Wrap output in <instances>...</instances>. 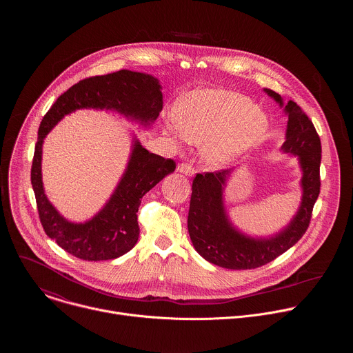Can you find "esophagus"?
<instances>
[{"mask_svg": "<svg viewBox=\"0 0 353 353\" xmlns=\"http://www.w3.org/2000/svg\"><path fill=\"white\" fill-rule=\"evenodd\" d=\"M176 170H178V172H182V174H185V175H194V172H196V170H194V167H192L190 164H188V163H179L178 164V167H176Z\"/></svg>", "mask_w": 353, "mask_h": 353, "instance_id": "1", "label": "esophagus"}]
</instances>
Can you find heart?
Listing matches in <instances>:
<instances>
[{"mask_svg": "<svg viewBox=\"0 0 353 353\" xmlns=\"http://www.w3.org/2000/svg\"><path fill=\"white\" fill-rule=\"evenodd\" d=\"M268 117L249 98L225 90L203 88L186 94L176 105V119L164 125L175 143L203 147V157L221 165L248 151L266 132Z\"/></svg>", "mask_w": 353, "mask_h": 353, "instance_id": "b5f03b06", "label": "heart"}]
</instances>
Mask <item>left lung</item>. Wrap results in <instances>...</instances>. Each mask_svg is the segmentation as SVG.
Returning <instances> with one entry per match:
<instances>
[{"label": "left lung", "instance_id": "8db88e82", "mask_svg": "<svg viewBox=\"0 0 353 353\" xmlns=\"http://www.w3.org/2000/svg\"><path fill=\"white\" fill-rule=\"evenodd\" d=\"M265 91L283 104L279 94L272 90ZM285 112L288 128L283 150L299 156L303 200L291 224L279 235L252 239L231 225L223 205V186L230 170L197 174L193 179L188 216L189 235L199 254L217 266L235 270L261 268L291 249L310 225L312 208L321 190V139L312 121L295 101H288Z\"/></svg>", "mask_w": 353, "mask_h": 353}]
</instances>
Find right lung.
<instances>
[{"label": "right lung", "mask_w": 353, "mask_h": 353, "mask_svg": "<svg viewBox=\"0 0 353 353\" xmlns=\"http://www.w3.org/2000/svg\"><path fill=\"white\" fill-rule=\"evenodd\" d=\"M77 108H112L141 123H150L163 108L160 84L150 74L126 69L84 79L54 101L38 130L31 183L46 235L80 259H114L132 250L139 241L137 212L144 194L176 165L172 159L151 153L136 141L128 170L105 206L84 224L66 221L45 196L41 172L42 144L58 121Z\"/></svg>", "instance_id": "add662e5"}]
</instances>
